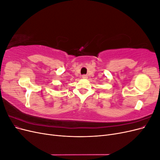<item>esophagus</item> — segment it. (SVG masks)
<instances>
[{
  "instance_id": "obj_1",
  "label": "esophagus",
  "mask_w": 160,
  "mask_h": 160,
  "mask_svg": "<svg viewBox=\"0 0 160 160\" xmlns=\"http://www.w3.org/2000/svg\"><path fill=\"white\" fill-rule=\"evenodd\" d=\"M82 78L84 79H85L88 78V76H87L86 75H82Z\"/></svg>"
}]
</instances>
